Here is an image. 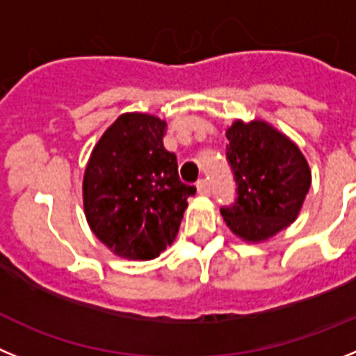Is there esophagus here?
<instances>
[{
  "label": "esophagus",
  "mask_w": 356,
  "mask_h": 356,
  "mask_svg": "<svg viewBox=\"0 0 356 356\" xmlns=\"http://www.w3.org/2000/svg\"><path fill=\"white\" fill-rule=\"evenodd\" d=\"M197 190L200 195H211V184L207 179H198Z\"/></svg>",
  "instance_id": "34e87169"
}]
</instances>
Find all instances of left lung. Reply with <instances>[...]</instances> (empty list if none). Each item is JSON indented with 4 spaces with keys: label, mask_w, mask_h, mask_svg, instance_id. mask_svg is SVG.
I'll return each instance as SVG.
<instances>
[{
    "label": "left lung",
    "mask_w": 356,
    "mask_h": 356,
    "mask_svg": "<svg viewBox=\"0 0 356 356\" xmlns=\"http://www.w3.org/2000/svg\"><path fill=\"white\" fill-rule=\"evenodd\" d=\"M227 163L236 198L222 216L236 236L262 241L296 220L310 188V170L296 145L266 122L241 120L227 131Z\"/></svg>",
    "instance_id": "obj_1"
}]
</instances>
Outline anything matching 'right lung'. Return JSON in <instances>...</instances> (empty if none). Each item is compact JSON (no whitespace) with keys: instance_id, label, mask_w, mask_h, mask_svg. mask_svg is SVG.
<instances>
[{"instance_id":"right-lung-1","label":"right lung","mask_w":356,"mask_h":356,"mask_svg":"<svg viewBox=\"0 0 356 356\" xmlns=\"http://www.w3.org/2000/svg\"><path fill=\"white\" fill-rule=\"evenodd\" d=\"M166 122L126 113L95 145L83 179L92 232L120 257L154 259L179 232L197 188L179 179L177 158L163 145Z\"/></svg>"}]
</instances>
